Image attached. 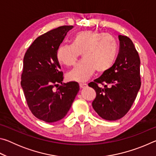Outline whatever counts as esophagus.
Segmentation results:
<instances>
[{"label":"esophagus","mask_w":156,"mask_h":156,"mask_svg":"<svg viewBox=\"0 0 156 156\" xmlns=\"http://www.w3.org/2000/svg\"><path fill=\"white\" fill-rule=\"evenodd\" d=\"M79 86H80V87L81 89H84L87 87V84L86 83H80L79 84Z\"/></svg>","instance_id":"obj_1"}]
</instances>
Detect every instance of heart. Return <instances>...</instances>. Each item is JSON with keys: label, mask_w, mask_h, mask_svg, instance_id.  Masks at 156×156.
Wrapping results in <instances>:
<instances>
[{"label": "heart", "mask_w": 156, "mask_h": 156, "mask_svg": "<svg viewBox=\"0 0 156 156\" xmlns=\"http://www.w3.org/2000/svg\"><path fill=\"white\" fill-rule=\"evenodd\" d=\"M118 51V43L114 36L109 34L87 30L76 34L73 44H61L56 51L58 61L70 67L75 64L82 54L83 61L67 73L69 80L84 82L95 71L107 72L114 63Z\"/></svg>", "instance_id": "obj_1"}]
</instances>
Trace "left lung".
I'll list each match as a JSON object with an SVG mask.
<instances>
[{
    "label": "left lung",
    "instance_id": "left-lung-1",
    "mask_svg": "<svg viewBox=\"0 0 156 156\" xmlns=\"http://www.w3.org/2000/svg\"><path fill=\"white\" fill-rule=\"evenodd\" d=\"M120 48L115 62L109 69L88 85L96 92L92 107L107 120L120 119L130 109L141 86L140 60L133 42L119 35ZM104 85V88L98 84Z\"/></svg>",
    "mask_w": 156,
    "mask_h": 156
}]
</instances>
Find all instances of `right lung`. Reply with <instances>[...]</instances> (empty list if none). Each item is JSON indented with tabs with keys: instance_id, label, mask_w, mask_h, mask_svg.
<instances>
[{
	"instance_id": "right-lung-1",
	"label": "right lung",
	"mask_w": 156,
	"mask_h": 156,
	"mask_svg": "<svg viewBox=\"0 0 156 156\" xmlns=\"http://www.w3.org/2000/svg\"><path fill=\"white\" fill-rule=\"evenodd\" d=\"M73 27L61 26L38 37L23 58L20 84L27 105L37 118L46 122L62 119L80 89L76 82L62 83L63 73L56 57L58 48ZM54 87H58L56 91Z\"/></svg>"
}]
</instances>
